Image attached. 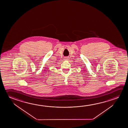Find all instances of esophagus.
Listing matches in <instances>:
<instances>
[{
  "instance_id": "34e87169",
  "label": "esophagus",
  "mask_w": 128,
  "mask_h": 128,
  "mask_svg": "<svg viewBox=\"0 0 128 128\" xmlns=\"http://www.w3.org/2000/svg\"><path fill=\"white\" fill-rule=\"evenodd\" d=\"M69 58H68V57H65V58H64V60H68L69 59Z\"/></svg>"
}]
</instances>
